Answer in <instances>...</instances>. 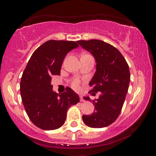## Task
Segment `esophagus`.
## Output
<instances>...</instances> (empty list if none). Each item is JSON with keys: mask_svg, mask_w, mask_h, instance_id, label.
Returning a JSON list of instances; mask_svg holds the SVG:
<instances>
[{"mask_svg": "<svg viewBox=\"0 0 156 156\" xmlns=\"http://www.w3.org/2000/svg\"><path fill=\"white\" fill-rule=\"evenodd\" d=\"M80 102H84V101H85V100L83 99V96H81V95L80 96Z\"/></svg>", "mask_w": 156, "mask_h": 156, "instance_id": "34e87169", "label": "esophagus"}]
</instances>
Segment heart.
Returning a JSON list of instances; mask_svg holds the SVG:
<instances>
[{"label":"heart","instance_id":"b5f03b06","mask_svg":"<svg viewBox=\"0 0 156 156\" xmlns=\"http://www.w3.org/2000/svg\"><path fill=\"white\" fill-rule=\"evenodd\" d=\"M80 82L78 79L73 80V81L72 82L73 87L74 89H80Z\"/></svg>","mask_w":156,"mask_h":156}]
</instances>
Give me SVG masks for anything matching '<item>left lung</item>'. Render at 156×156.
Listing matches in <instances>:
<instances>
[{
  "label": "left lung",
  "mask_w": 156,
  "mask_h": 156,
  "mask_svg": "<svg viewBox=\"0 0 156 156\" xmlns=\"http://www.w3.org/2000/svg\"><path fill=\"white\" fill-rule=\"evenodd\" d=\"M78 44L90 52L96 62V72L89 82L92 95L101 92L99 98L92 101L94 113L83 115V122L91 128H104L112 124L120 114L130 80L128 64L125 58L112 44L98 39L79 40Z\"/></svg>",
  "instance_id": "8db88e82"
}]
</instances>
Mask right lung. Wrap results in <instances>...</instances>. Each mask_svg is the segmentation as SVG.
<instances>
[{"mask_svg":"<svg viewBox=\"0 0 156 156\" xmlns=\"http://www.w3.org/2000/svg\"><path fill=\"white\" fill-rule=\"evenodd\" d=\"M73 41L49 40L34 52L23 73L20 94L30 120L41 129H58L64 125L68 108L80 101L69 87L58 94L53 90L51 76L60 75L66 55L78 48Z\"/></svg>","mask_w":156,"mask_h":156,"instance_id":"add662e5","label":"right lung"}]
</instances>
